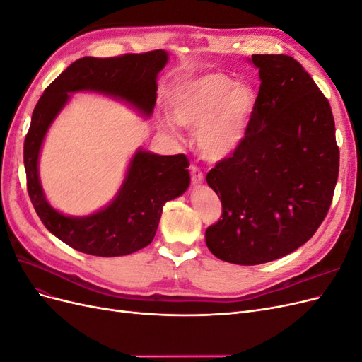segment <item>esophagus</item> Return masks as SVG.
I'll return each instance as SVG.
<instances>
[{
    "mask_svg": "<svg viewBox=\"0 0 362 362\" xmlns=\"http://www.w3.org/2000/svg\"><path fill=\"white\" fill-rule=\"evenodd\" d=\"M190 173H192V181H193L194 185L202 184L204 173L201 172V169L198 166H194V164H192V166H190Z\"/></svg>",
    "mask_w": 362,
    "mask_h": 362,
    "instance_id": "esophagus-1",
    "label": "esophagus"
}]
</instances>
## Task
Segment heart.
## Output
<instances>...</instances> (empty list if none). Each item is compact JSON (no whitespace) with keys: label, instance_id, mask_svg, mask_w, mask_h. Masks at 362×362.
Here are the masks:
<instances>
[{"label":"heart","instance_id":"b5f03b06","mask_svg":"<svg viewBox=\"0 0 362 362\" xmlns=\"http://www.w3.org/2000/svg\"><path fill=\"white\" fill-rule=\"evenodd\" d=\"M258 90L225 74H206L181 81L170 93V115L187 129H194V145L211 163L233 157L243 146L258 108ZM161 127L175 133L170 119Z\"/></svg>","mask_w":362,"mask_h":362}]
</instances>
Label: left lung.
Segmentation results:
<instances>
[{
  "label": "left lung",
  "instance_id": "8db88e82",
  "mask_svg": "<svg viewBox=\"0 0 362 362\" xmlns=\"http://www.w3.org/2000/svg\"><path fill=\"white\" fill-rule=\"evenodd\" d=\"M259 101L243 146L206 173L222 218L205 242L218 259L255 266L291 254L329 210L339 168L331 105L302 64L254 54Z\"/></svg>",
  "mask_w": 362,
  "mask_h": 362
}]
</instances>
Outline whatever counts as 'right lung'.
<instances>
[{"instance_id": "1", "label": "right lung", "mask_w": 362, "mask_h": 362, "mask_svg": "<svg viewBox=\"0 0 362 362\" xmlns=\"http://www.w3.org/2000/svg\"><path fill=\"white\" fill-rule=\"evenodd\" d=\"M164 49L120 57L74 62L40 96L24 141L27 190L42 223L63 243L96 257H122L148 246L157 233L163 205L190 185L184 154L158 156L139 148L112 202L89 216H66L54 208L39 178V156L49 127L71 93L98 92L125 103L144 117L154 112L157 76L166 66Z\"/></svg>"}]
</instances>
